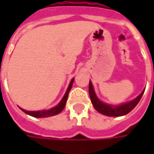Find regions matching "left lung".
<instances>
[{
  "instance_id": "8db88e82",
  "label": "left lung",
  "mask_w": 154,
  "mask_h": 154,
  "mask_svg": "<svg viewBox=\"0 0 154 154\" xmlns=\"http://www.w3.org/2000/svg\"><path fill=\"white\" fill-rule=\"evenodd\" d=\"M144 92L145 90L142 91V92L138 97H136L130 102L122 103L121 105H117V106H113V105H109L108 103L101 102L95 94L91 80L89 82V95H90V98H91L93 107L99 113L108 116H124L129 113L137 105V103H139Z\"/></svg>"
}]
</instances>
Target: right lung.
<instances>
[{
  "label": "right lung",
  "mask_w": 154,
  "mask_h": 154,
  "mask_svg": "<svg viewBox=\"0 0 154 154\" xmlns=\"http://www.w3.org/2000/svg\"><path fill=\"white\" fill-rule=\"evenodd\" d=\"M74 79H72L70 83H69V86H68V89H67V92L65 93V95L63 96V98L61 100V102L58 103L56 106H55L54 108H51V109H47V110H38V111H28V110H25L24 109H21L25 113H26L27 115L32 116L34 117H48V116H52L57 115L59 114L61 111H62V109H64L66 103H67V100H68V93L70 92L72 86H73V83H74Z\"/></svg>",
  "instance_id": "right-lung-1"
}]
</instances>
